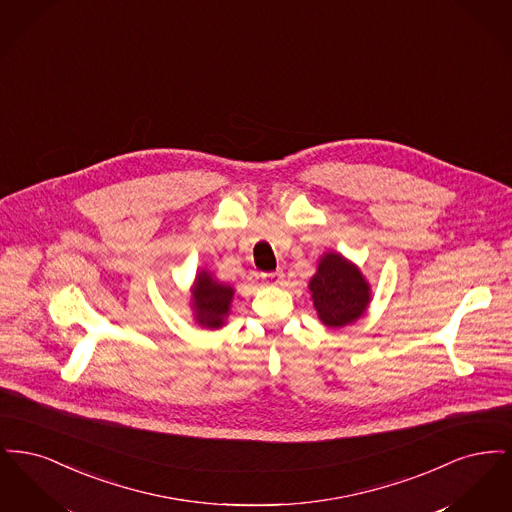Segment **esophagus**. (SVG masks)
<instances>
[{"label":"esophagus","instance_id":"34e87169","mask_svg":"<svg viewBox=\"0 0 512 512\" xmlns=\"http://www.w3.org/2000/svg\"><path fill=\"white\" fill-rule=\"evenodd\" d=\"M261 278L267 282L268 286H278L284 280V272L282 270H274V272H263Z\"/></svg>","mask_w":512,"mask_h":512}]
</instances>
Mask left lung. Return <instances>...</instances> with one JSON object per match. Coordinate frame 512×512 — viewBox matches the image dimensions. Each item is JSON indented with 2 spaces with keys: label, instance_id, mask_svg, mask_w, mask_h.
Here are the masks:
<instances>
[{
  "label": "left lung",
  "instance_id": "left-lung-1",
  "mask_svg": "<svg viewBox=\"0 0 512 512\" xmlns=\"http://www.w3.org/2000/svg\"><path fill=\"white\" fill-rule=\"evenodd\" d=\"M309 290L318 318L328 328H341L359 320L370 303V286L361 270L334 251L320 257Z\"/></svg>",
  "mask_w": 512,
  "mask_h": 512
}]
</instances>
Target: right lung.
<instances>
[{
  "label": "right lung",
  "instance_id": "1",
  "mask_svg": "<svg viewBox=\"0 0 512 512\" xmlns=\"http://www.w3.org/2000/svg\"><path fill=\"white\" fill-rule=\"evenodd\" d=\"M234 288L213 278L211 272L199 270L192 288V309L195 322L203 328L217 330L224 326V318L230 313Z\"/></svg>",
  "mask_w": 512,
  "mask_h": 512
}]
</instances>
